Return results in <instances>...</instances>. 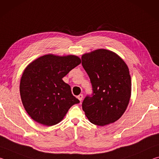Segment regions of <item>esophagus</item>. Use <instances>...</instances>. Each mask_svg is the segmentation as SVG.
I'll return each instance as SVG.
<instances>
[{"label":"esophagus","mask_w":159,"mask_h":159,"mask_svg":"<svg viewBox=\"0 0 159 159\" xmlns=\"http://www.w3.org/2000/svg\"><path fill=\"white\" fill-rule=\"evenodd\" d=\"M77 98H78V99H79L80 102H81V100L83 99V95H82V94H80V95L78 96Z\"/></svg>","instance_id":"obj_1"}]
</instances>
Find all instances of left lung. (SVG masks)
<instances>
[{
    "instance_id": "left-lung-1",
    "label": "left lung",
    "mask_w": 159,
    "mask_h": 159,
    "mask_svg": "<svg viewBox=\"0 0 159 159\" xmlns=\"http://www.w3.org/2000/svg\"><path fill=\"white\" fill-rule=\"evenodd\" d=\"M82 66L90 77L93 93L87 96L82 107L93 124L113 123L124 114L131 97L129 69L116 53L98 49L83 54Z\"/></svg>"
}]
</instances>
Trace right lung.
Segmentation results:
<instances>
[{
    "label": "right lung",
    "instance_id": "add662e5",
    "mask_svg": "<svg viewBox=\"0 0 159 159\" xmlns=\"http://www.w3.org/2000/svg\"><path fill=\"white\" fill-rule=\"evenodd\" d=\"M81 62L76 55L48 54L24 70L20 92L26 111L40 124L52 126L62 120L70 107L80 101L62 78Z\"/></svg>",
    "mask_w": 159,
    "mask_h": 159
}]
</instances>
